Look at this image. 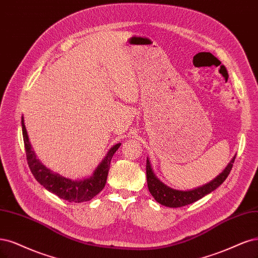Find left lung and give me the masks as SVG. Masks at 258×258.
<instances>
[{"instance_id":"left-lung-1","label":"left lung","mask_w":258,"mask_h":258,"mask_svg":"<svg viewBox=\"0 0 258 258\" xmlns=\"http://www.w3.org/2000/svg\"><path fill=\"white\" fill-rule=\"evenodd\" d=\"M235 158H233L232 161L228 163L225 167V170L222 172L218 177L210 181L209 183L202 185L198 189L190 190V191H179L174 190L172 188H168L167 185L160 181L155 174L153 173L152 167L149 164V160H146V177H147V185L150 194L153 195L154 199L163 206L172 207V208H178L185 205H189L194 202L199 201L200 199L204 198L205 195L209 194L214 190H216L220 184L223 183V181L227 178L229 172L232 171L233 163L235 161Z\"/></svg>"}]
</instances>
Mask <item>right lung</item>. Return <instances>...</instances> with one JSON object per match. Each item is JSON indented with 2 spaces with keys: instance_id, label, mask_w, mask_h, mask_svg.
Returning <instances> with one entry per match:
<instances>
[{
  "instance_id": "1",
  "label": "right lung",
  "mask_w": 258,
  "mask_h": 258,
  "mask_svg": "<svg viewBox=\"0 0 258 258\" xmlns=\"http://www.w3.org/2000/svg\"><path fill=\"white\" fill-rule=\"evenodd\" d=\"M21 123L25 155L29 167L32 174L34 175L35 179L41 185H43L48 191L54 193L59 199H63L70 203H82L92 200L104 188L106 177H108V173L110 170L111 159L115 152L121 145L120 143L114 145L109 150V153L106 154L103 161L96 168V171L90 178L83 180H70L68 178H65V177L59 176L58 174L52 173L49 168L44 167L38 161L29 142V137L25 130L23 117Z\"/></svg>"
}]
</instances>
